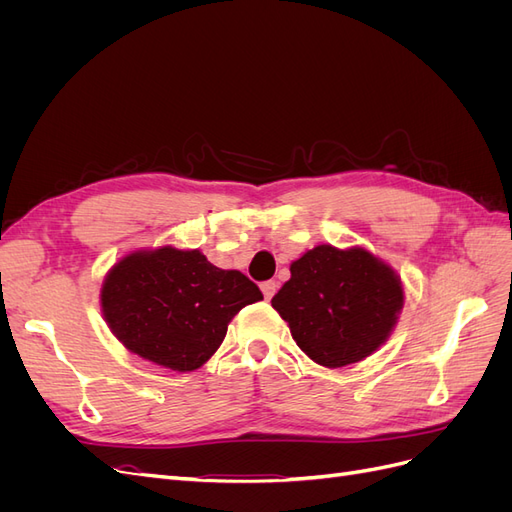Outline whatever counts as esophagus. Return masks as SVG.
I'll return each mask as SVG.
<instances>
[{
  "label": "esophagus",
  "mask_w": 512,
  "mask_h": 512,
  "mask_svg": "<svg viewBox=\"0 0 512 512\" xmlns=\"http://www.w3.org/2000/svg\"><path fill=\"white\" fill-rule=\"evenodd\" d=\"M260 290H262V294H265V299L269 301L273 294H275V290H277V284L271 280V282H262L260 284Z\"/></svg>",
  "instance_id": "obj_1"
}]
</instances>
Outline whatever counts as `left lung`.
I'll list each match as a JSON object with an SVG mask.
<instances>
[{"mask_svg":"<svg viewBox=\"0 0 512 512\" xmlns=\"http://www.w3.org/2000/svg\"><path fill=\"white\" fill-rule=\"evenodd\" d=\"M406 290L389 262L361 245L322 243L290 265L271 305L314 363L337 369L365 361L391 337Z\"/></svg>","mask_w":512,"mask_h":512,"instance_id":"1","label":"left lung"}]
</instances>
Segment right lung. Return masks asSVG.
Listing matches in <instances>:
<instances>
[{
    "instance_id": "right-lung-1",
    "label": "right lung",
    "mask_w": 512,
    "mask_h": 512,
    "mask_svg": "<svg viewBox=\"0 0 512 512\" xmlns=\"http://www.w3.org/2000/svg\"><path fill=\"white\" fill-rule=\"evenodd\" d=\"M262 292L200 250H132L104 275L100 309L123 348L160 367L194 371L224 342L230 320Z\"/></svg>"
}]
</instances>
